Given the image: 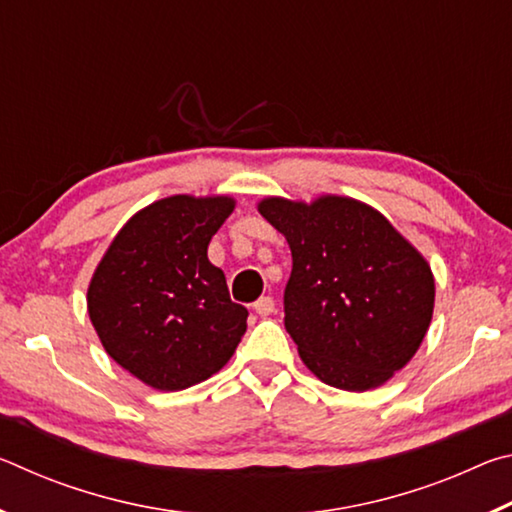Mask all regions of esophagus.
Masks as SVG:
<instances>
[{
  "instance_id": "obj_1",
  "label": "esophagus",
  "mask_w": 512,
  "mask_h": 512,
  "mask_svg": "<svg viewBox=\"0 0 512 512\" xmlns=\"http://www.w3.org/2000/svg\"><path fill=\"white\" fill-rule=\"evenodd\" d=\"M253 309L257 311L259 316H271L273 311H275V300L271 296H262V298L255 302Z\"/></svg>"
}]
</instances>
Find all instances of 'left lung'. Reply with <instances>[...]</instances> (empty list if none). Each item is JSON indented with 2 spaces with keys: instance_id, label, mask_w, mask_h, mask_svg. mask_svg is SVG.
Returning a JSON list of instances; mask_svg holds the SVG:
<instances>
[{
  "instance_id": "obj_1",
  "label": "left lung",
  "mask_w": 512,
  "mask_h": 512,
  "mask_svg": "<svg viewBox=\"0 0 512 512\" xmlns=\"http://www.w3.org/2000/svg\"><path fill=\"white\" fill-rule=\"evenodd\" d=\"M259 212L289 241L284 327L305 366L343 391H368L402 370L427 334L436 296L418 250L352 198H266Z\"/></svg>"
}]
</instances>
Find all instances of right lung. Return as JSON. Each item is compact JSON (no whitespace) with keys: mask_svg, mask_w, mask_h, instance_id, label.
Returning a JSON list of instances; mask_svg holds the SVG:
<instances>
[{"mask_svg":"<svg viewBox=\"0 0 512 512\" xmlns=\"http://www.w3.org/2000/svg\"><path fill=\"white\" fill-rule=\"evenodd\" d=\"M232 198L171 196L137 212L94 271L88 311L103 348L158 391H183L235 354L248 309L230 300L207 246Z\"/></svg>","mask_w":512,"mask_h":512,"instance_id":"right-lung-1","label":"right lung"}]
</instances>
